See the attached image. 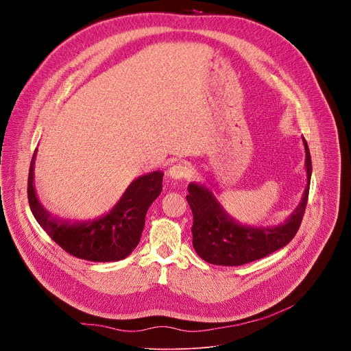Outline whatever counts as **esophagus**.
<instances>
[{
	"label": "esophagus",
	"mask_w": 351,
	"mask_h": 351,
	"mask_svg": "<svg viewBox=\"0 0 351 351\" xmlns=\"http://www.w3.org/2000/svg\"><path fill=\"white\" fill-rule=\"evenodd\" d=\"M168 175L175 180H184L189 176V167L183 162L175 164L173 167L169 168Z\"/></svg>",
	"instance_id": "esophagus-1"
}]
</instances>
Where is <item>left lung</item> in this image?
<instances>
[{"mask_svg": "<svg viewBox=\"0 0 351 351\" xmlns=\"http://www.w3.org/2000/svg\"><path fill=\"white\" fill-rule=\"evenodd\" d=\"M307 186L302 202L291 215L276 226H247L234 221L221 206L215 195L204 186H187V203L193 213V247L199 258L223 267H237L264 258L285 247L295 236L302 225L308 202L311 180V156L306 138Z\"/></svg>", "mask_w": 351, "mask_h": 351, "instance_id": "left-lung-1", "label": "left lung"}]
</instances>
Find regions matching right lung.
Wrapping results in <instances>:
<instances>
[{
  "mask_svg": "<svg viewBox=\"0 0 351 351\" xmlns=\"http://www.w3.org/2000/svg\"><path fill=\"white\" fill-rule=\"evenodd\" d=\"M37 148L30 162L27 197L30 210L38 225L66 253L93 263H112L126 258L137 247L145 223V214L161 194L160 171L133 180L112 210L94 219L72 221L49 214L36 194L34 162Z\"/></svg>",
  "mask_w": 351,
  "mask_h": 351,
  "instance_id": "right-lung-1",
  "label": "right lung"
}]
</instances>
